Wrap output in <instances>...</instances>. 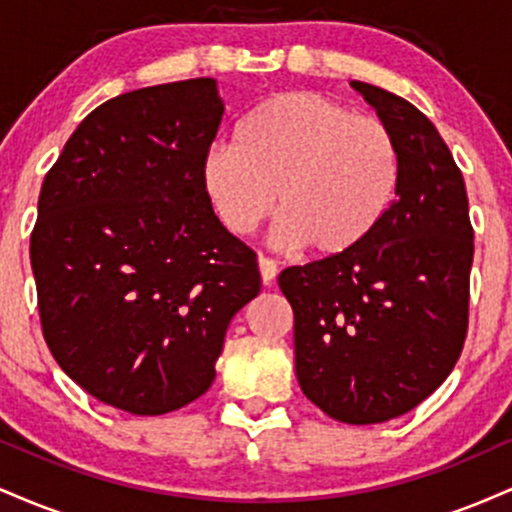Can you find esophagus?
<instances>
[{"instance_id":"34e87169","label":"esophagus","mask_w":512,"mask_h":512,"mask_svg":"<svg viewBox=\"0 0 512 512\" xmlns=\"http://www.w3.org/2000/svg\"><path fill=\"white\" fill-rule=\"evenodd\" d=\"M257 267H260V276H262V284L264 286H272L276 274H279V267H276L274 260H269V257H260L257 260Z\"/></svg>"}]
</instances>
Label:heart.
<instances>
[{
	"mask_svg": "<svg viewBox=\"0 0 512 512\" xmlns=\"http://www.w3.org/2000/svg\"><path fill=\"white\" fill-rule=\"evenodd\" d=\"M402 154L378 117L320 96L269 98L238 127L236 144L204 156L202 187L216 219L248 236L276 209L286 245L315 257L356 250L395 202Z\"/></svg>",
	"mask_w": 512,
	"mask_h": 512,
	"instance_id": "b5f03b06",
	"label": "heart"
}]
</instances>
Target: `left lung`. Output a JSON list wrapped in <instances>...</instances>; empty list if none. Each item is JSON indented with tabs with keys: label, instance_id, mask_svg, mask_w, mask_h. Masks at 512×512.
<instances>
[{
	"label": "left lung",
	"instance_id": "left-lung-1",
	"mask_svg": "<svg viewBox=\"0 0 512 512\" xmlns=\"http://www.w3.org/2000/svg\"><path fill=\"white\" fill-rule=\"evenodd\" d=\"M395 134L402 175L366 243L279 274L303 395L342 424H383L438 390L467 337L474 231L464 178L409 101L351 81Z\"/></svg>",
	"mask_w": 512,
	"mask_h": 512
}]
</instances>
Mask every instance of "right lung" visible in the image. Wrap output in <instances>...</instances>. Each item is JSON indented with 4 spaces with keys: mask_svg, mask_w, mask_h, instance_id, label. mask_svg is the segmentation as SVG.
Here are the masks:
<instances>
[{
    "mask_svg": "<svg viewBox=\"0 0 512 512\" xmlns=\"http://www.w3.org/2000/svg\"><path fill=\"white\" fill-rule=\"evenodd\" d=\"M214 79L122 93L84 117L45 175L31 236L43 337L88 395L139 416L195 402L257 255L202 187L219 132Z\"/></svg>",
    "mask_w": 512,
    "mask_h": 512,
    "instance_id": "1",
    "label": "right lung"
}]
</instances>
